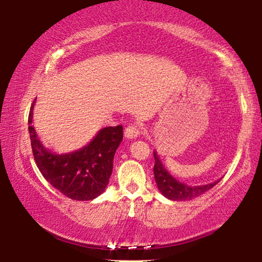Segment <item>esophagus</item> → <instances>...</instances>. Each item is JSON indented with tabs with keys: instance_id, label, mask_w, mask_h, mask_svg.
Segmentation results:
<instances>
[{
	"instance_id": "1",
	"label": "esophagus",
	"mask_w": 262,
	"mask_h": 262,
	"mask_svg": "<svg viewBox=\"0 0 262 262\" xmlns=\"http://www.w3.org/2000/svg\"><path fill=\"white\" fill-rule=\"evenodd\" d=\"M125 137L126 138H136L142 135V128L140 125L137 124H132V125H128L127 127L125 128Z\"/></svg>"
}]
</instances>
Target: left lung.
<instances>
[{"label": "left lung", "mask_w": 262, "mask_h": 262, "mask_svg": "<svg viewBox=\"0 0 262 262\" xmlns=\"http://www.w3.org/2000/svg\"><path fill=\"white\" fill-rule=\"evenodd\" d=\"M154 159H156L153 170L154 179H156L157 186L161 192V194L166 196L167 199L177 200V202H186V200L196 198V196L205 193L206 190L211 189L219 182V181H216L214 183H209V185L205 186H187L185 183L179 182V181L173 179L167 172L156 151H154Z\"/></svg>", "instance_id": "left-lung-1"}]
</instances>
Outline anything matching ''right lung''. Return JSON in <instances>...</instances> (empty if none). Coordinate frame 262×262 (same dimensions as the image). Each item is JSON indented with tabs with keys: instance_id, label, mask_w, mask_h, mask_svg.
<instances>
[{
	"instance_id": "1",
	"label": "right lung",
	"mask_w": 262,
	"mask_h": 262,
	"mask_svg": "<svg viewBox=\"0 0 262 262\" xmlns=\"http://www.w3.org/2000/svg\"><path fill=\"white\" fill-rule=\"evenodd\" d=\"M29 113V134L35 163L42 176L54 188L74 200H92L104 192L113 171V159L122 141V126L102 128L82 149L58 156L46 149L38 141Z\"/></svg>"
}]
</instances>
